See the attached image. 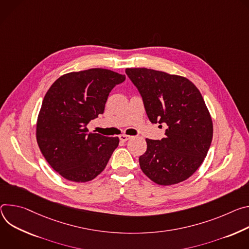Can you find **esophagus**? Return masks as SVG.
Returning a JSON list of instances; mask_svg holds the SVG:
<instances>
[{
    "instance_id": "obj_1",
    "label": "esophagus",
    "mask_w": 249,
    "mask_h": 249,
    "mask_svg": "<svg viewBox=\"0 0 249 249\" xmlns=\"http://www.w3.org/2000/svg\"><path fill=\"white\" fill-rule=\"evenodd\" d=\"M130 137H131V136H129V135L122 134V135H120V141H122V142H127L128 140H130Z\"/></svg>"
}]
</instances>
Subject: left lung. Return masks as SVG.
Segmentation results:
<instances>
[{"label":"left lung","instance_id":"left-lung-1","mask_svg":"<svg viewBox=\"0 0 249 249\" xmlns=\"http://www.w3.org/2000/svg\"><path fill=\"white\" fill-rule=\"evenodd\" d=\"M125 73L139 90L149 121L167 126L161 141L146 139L140 156L142 172L167 186L196 172L210 149L213 123L205 101L187 78L147 68H127Z\"/></svg>","mask_w":249,"mask_h":249}]
</instances>
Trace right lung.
<instances>
[{
	"label": "right lung",
	"instance_id": "right-lung-1",
	"mask_svg": "<svg viewBox=\"0 0 249 249\" xmlns=\"http://www.w3.org/2000/svg\"><path fill=\"white\" fill-rule=\"evenodd\" d=\"M125 75L93 68L65 74L44 96L36 124V141L46 161L62 177L87 182L107 166L118 137L89 132L88 124L104 114L105 105Z\"/></svg>",
	"mask_w": 249,
	"mask_h": 249
}]
</instances>
